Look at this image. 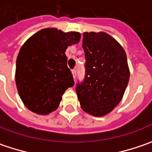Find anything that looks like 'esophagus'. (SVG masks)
I'll return each mask as SVG.
<instances>
[{
    "mask_svg": "<svg viewBox=\"0 0 152 152\" xmlns=\"http://www.w3.org/2000/svg\"><path fill=\"white\" fill-rule=\"evenodd\" d=\"M71 72H72V75H73V77L74 78H76V70L75 69H73L71 70Z\"/></svg>",
    "mask_w": 152,
    "mask_h": 152,
    "instance_id": "esophagus-1",
    "label": "esophagus"
}]
</instances>
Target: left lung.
I'll return each mask as SVG.
<instances>
[{
    "instance_id": "left-lung-1",
    "label": "left lung",
    "mask_w": 152,
    "mask_h": 152,
    "mask_svg": "<svg viewBox=\"0 0 152 152\" xmlns=\"http://www.w3.org/2000/svg\"><path fill=\"white\" fill-rule=\"evenodd\" d=\"M85 76L76 83L82 109L95 116L108 114L122 100L129 81L127 55L115 39L104 32L83 33Z\"/></svg>"
}]
</instances>
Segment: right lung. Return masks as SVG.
Listing matches in <instances>:
<instances>
[{
    "label": "right lung",
    "instance_id": "right-lung-1",
    "mask_svg": "<svg viewBox=\"0 0 152 152\" xmlns=\"http://www.w3.org/2000/svg\"><path fill=\"white\" fill-rule=\"evenodd\" d=\"M80 39L78 32L48 28L38 31L22 46L15 81L18 94L30 110L40 115L54 111L65 90L74 86L65 50Z\"/></svg>",
    "mask_w": 152,
    "mask_h": 152
}]
</instances>
